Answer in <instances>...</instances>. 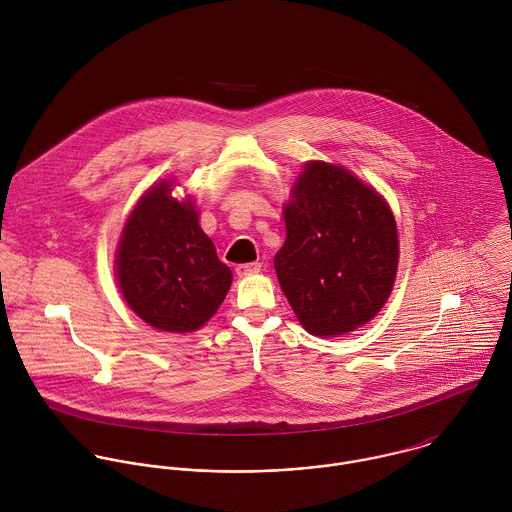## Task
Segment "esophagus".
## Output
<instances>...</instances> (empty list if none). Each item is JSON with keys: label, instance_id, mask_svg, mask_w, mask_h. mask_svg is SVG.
I'll return each instance as SVG.
<instances>
[{"label": "esophagus", "instance_id": "obj_1", "mask_svg": "<svg viewBox=\"0 0 512 512\" xmlns=\"http://www.w3.org/2000/svg\"><path fill=\"white\" fill-rule=\"evenodd\" d=\"M260 268H262V264H260V262L240 264V266H236V274H238V276H250V274H256V272H260Z\"/></svg>", "mask_w": 512, "mask_h": 512}]
</instances>
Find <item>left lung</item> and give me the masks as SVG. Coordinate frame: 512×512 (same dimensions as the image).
<instances>
[{
  "label": "left lung",
  "instance_id": "1",
  "mask_svg": "<svg viewBox=\"0 0 512 512\" xmlns=\"http://www.w3.org/2000/svg\"><path fill=\"white\" fill-rule=\"evenodd\" d=\"M284 217L274 268L301 325L319 337L365 325L396 278L398 232L386 201L347 169L311 161Z\"/></svg>",
  "mask_w": 512,
  "mask_h": 512
}]
</instances>
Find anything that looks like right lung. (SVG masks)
<instances>
[{
	"instance_id": "right-lung-1",
	"label": "right lung",
	"mask_w": 512,
	"mask_h": 512,
	"mask_svg": "<svg viewBox=\"0 0 512 512\" xmlns=\"http://www.w3.org/2000/svg\"><path fill=\"white\" fill-rule=\"evenodd\" d=\"M116 268L128 305L167 333L203 327L232 282L193 203L175 201L169 183L151 187L136 205L120 238Z\"/></svg>"
}]
</instances>
